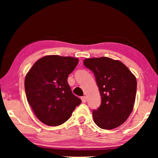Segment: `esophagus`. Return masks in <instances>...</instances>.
<instances>
[{
    "label": "esophagus",
    "instance_id": "obj_1",
    "mask_svg": "<svg viewBox=\"0 0 158 158\" xmlns=\"http://www.w3.org/2000/svg\"><path fill=\"white\" fill-rule=\"evenodd\" d=\"M81 100H82V102L83 103H85L86 102V101H87V98H86V96H82L81 97Z\"/></svg>",
    "mask_w": 158,
    "mask_h": 158
}]
</instances>
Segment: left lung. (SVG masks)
Returning <instances> with one entry per match:
<instances>
[{"instance_id":"8db88e82","label":"left lung","mask_w":158,"mask_h":158,"mask_svg":"<svg viewBox=\"0 0 158 158\" xmlns=\"http://www.w3.org/2000/svg\"><path fill=\"white\" fill-rule=\"evenodd\" d=\"M83 64L94 73L101 96V106L93 111L94 122L103 129L119 127L133 110L137 92L135 76L122 62L109 57L88 58Z\"/></svg>"}]
</instances>
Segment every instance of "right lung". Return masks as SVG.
Wrapping results in <instances>:
<instances>
[{
    "instance_id": "right-lung-1",
    "label": "right lung",
    "mask_w": 158,
    "mask_h": 158,
    "mask_svg": "<svg viewBox=\"0 0 158 158\" xmlns=\"http://www.w3.org/2000/svg\"><path fill=\"white\" fill-rule=\"evenodd\" d=\"M77 63V58L47 55L38 60L26 75L28 103L44 124L52 127L63 124L82 102L68 83V75Z\"/></svg>"
}]
</instances>
